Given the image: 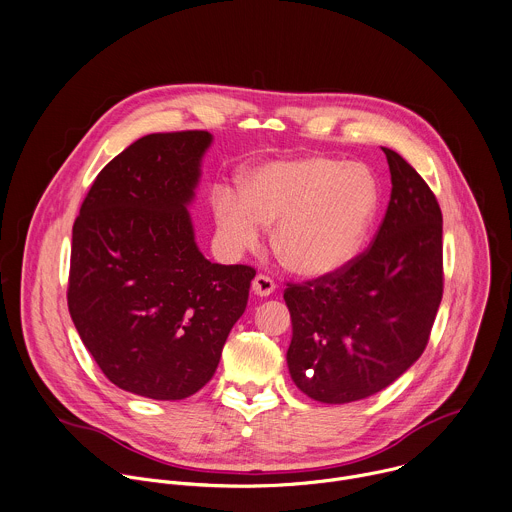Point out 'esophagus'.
<instances>
[{
  "label": "esophagus",
  "mask_w": 512,
  "mask_h": 512,
  "mask_svg": "<svg viewBox=\"0 0 512 512\" xmlns=\"http://www.w3.org/2000/svg\"><path fill=\"white\" fill-rule=\"evenodd\" d=\"M274 288H276L274 280L266 274H258L252 282V290H254L256 296H270L274 292Z\"/></svg>",
  "instance_id": "obj_1"
}]
</instances>
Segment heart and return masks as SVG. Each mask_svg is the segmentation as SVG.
<instances>
[{
  "label": "heart",
  "instance_id": "b5f03b06",
  "mask_svg": "<svg viewBox=\"0 0 512 512\" xmlns=\"http://www.w3.org/2000/svg\"><path fill=\"white\" fill-rule=\"evenodd\" d=\"M380 208V186L364 164L310 156L264 164L242 182L212 190L220 238L232 250H252L274 224L282 264L308 278L344 268L366 242Z\"/></svg>",
  "mask_w": 512,
  "mask_h": 512
}]
</instances>
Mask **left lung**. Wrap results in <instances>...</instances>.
<instances>
[{"label": "left lung", "instance_id": "left-lung-1", "mask_svg": "<svg viewBox=\"0 0 512 512\" xmlns=\"http://www.w3.org/2000/svg\"><path fill=\"white\" fill-rule=\"evenodd\" d=\"M392 192L372 244L344 268L288 282L286 354L294 384L310 398H368L424 352L442 300V212L420 174L382 148Z\"/></svg>", "mask_w": 512, "mask_h": 512}]
</instances>
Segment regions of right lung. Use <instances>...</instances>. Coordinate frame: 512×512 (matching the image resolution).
Returning <instances> with one entry per match:
<instances>
[{
  "instance_id": "1",
  "label": "right lung",
  "mask_w": 512,
  "mask_h": 512,
  "mask_svg": "<svg viewBox=\"0 0 512 512\" xmlns=\"http://www.w3.org/2000/svg\"><path fill=\"white\" fill-rule=\"evenodd\" d=\"M210 142L204 130L136 140L96 176L72 230L76 330L110 382L154 400L188 398L214 376L256 276L194 242L186 206Z\"/></svg>"
}]
</instances>
